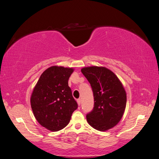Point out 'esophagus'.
Wrapping results in <instances>:
<instances>
[{"mask_svg": "<svg viewBox=\"0 0 159 159\" xmlns=\"http://www.w3.org/2000/svg\"><path fill=\"white\" fill-rule=\"evenodd\" d=\"M77 103H78V105H81V99H77Z\"/></svg>", "mask_w": 159, "mask_h": 159, "instance_id": "esophagus-1", "label": "esophagus"}]
</instances>
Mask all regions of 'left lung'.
Masks as SVG:
<instances>
[{
	"label": "left lung",
	"mask_w": 159,
	"mask_h": 159,
	"mask_svg": "<svg viewBox=\"0 0 159 159\" xmlns=\"http://www.w3.org/2000/svg\"><path fill=\"white\" fill-rule=\"evenodd\" d=\"M93 90L94 107L86 118L99 131L114 127L121 119L127 103L126 91L121 81L105 67L90 66L81 70Z\"/></svg>",
	"instance_id": "obj_1"
}]
</instances>
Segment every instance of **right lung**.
Returning <instances> with one entry per match:
<instances>
[{
	"instance_id": "obj_1",
	"label": "right lung",
	"mask_w": 159,
	"mask_h": 159,
	"mask_svg": "<svg viewBox=\"0 0 159 159\" xmlns=\"http://www.w3.org/2000/svg\"><path fill=\"white\" fill-rule=\"evenodd\" d=\"M72 68L54 66L46 69L38 80L31 95L34 115L42 127L51 131L64 129L78 108L68 80Z\"/></svg>"
}]
</instances>
